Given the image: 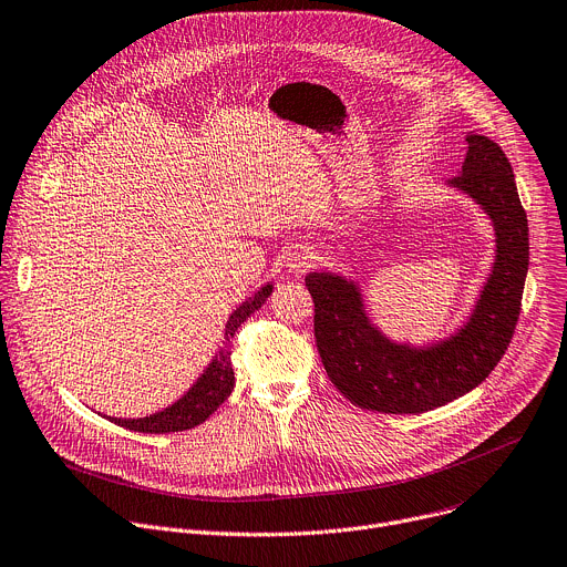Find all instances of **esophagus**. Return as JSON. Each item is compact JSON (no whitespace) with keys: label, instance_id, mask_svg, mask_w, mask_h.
<instances>
[{"label":"esophagus","instance_id":"obj_1","mask_svg":"<svg viewBox=\"0 0 567 567\" xmlns=\"http://www.w3.org/2000/svg\"><path fill=\"white\" fill-rule=\"evenodd\" d=\"M317 255L310 246H296L287 257V269L293 274H305L310 267H315Z\"/></svg>","mask_w":567,"mask_h":567}]
</instances>
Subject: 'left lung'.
Returning <instances> with one entry per match:
<instances>
[{"mask_svg":"<svg viewBox=\"0 0 567 567\" xmlns=\"http://www.w3.org/2000/svg\"><path fill=\"white\" fill-rule=\"evenodd\" d=\"M458 176L495 228V262L466 326L423 348L393 343L369 319L362 289L337 274H307L315 337L332 384L357 406L382 414H423L482 384L497 367L520 317L529 267V226L504 151L471 133Z\"/></svg>","mask_w":567,"mask_h":567,"instance_id":"obj_1","label":"left lung"}]
</instances>
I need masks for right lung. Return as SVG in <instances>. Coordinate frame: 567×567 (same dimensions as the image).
Listing matches in <instances>:
<instances>
[{
  "label": "right lung",
  "instance_id": "right-lung-1",
  "mask_svg": "<svg viewBox=\"0 0 567 567\" xmlns=\"http://www.w3.org/2000/svg\"><path fill=\"white\" fill-rule=\"evenodd\" d=\"M274 285H265L260 291H255L250 298H246L237 310L230 315L226 323V346L219 348L210 367L194 382V386L172 406L151 414L144 419H111L115 425H122L133 432L144 434H169V432H183L208 421L219 404L233 393L235 386V373L230 364V339L235 337L237 328L255 312L260 310L265 300L271 296Z\"/></svg>",
  "mask_w": 567,
  "mask_h": 567
}]
</instances>
